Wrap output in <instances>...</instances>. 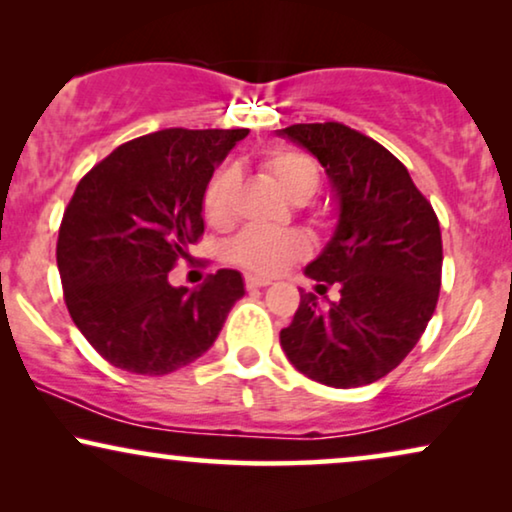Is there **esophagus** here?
Listing matches in <instances>:
<instances>
[{"label": "esophagus", "mask_w": 512, "mask_h": 512, "mask_svg": "<svg viewBox=\"0 0 512 512\" xmlns=\"http://www.w3.org/2000/svg\"><path fill=\"white\" fill-rule=\"evenodd\" d=\"M244 284H247V289H263V286H270L272 282L265 277H256V275H247L244 277Z\"/></svg>", "instance_id": "34e87169"}]
</instances>
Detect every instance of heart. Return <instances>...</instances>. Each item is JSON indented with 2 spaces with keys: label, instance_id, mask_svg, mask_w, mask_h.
Returning a JSON list of instances; mask_svg holds the SVG:
<instances>
[{
  "label": "heart",
  "instance_id": "b5f03b06",
  "mask_svg": "<svg viewBox=\"0 0 512 512\" xmlns=\"http://www.w3.org/2000/svg\"><path fill=\"white\" fill-rule=\"evenodd\" d=\"M263 172L291 202H305L317 193L321 172L303 151L282 149L261 158ZM237 177L233 170L216 172L205 193V216L212 226H226L233 216ZM230 258L258 275H279L310 251V242L296 230L249 228L230 242Z\"/></svg>",
  "mask_w": 512,
  "mask_h": 512
}]
</instances>
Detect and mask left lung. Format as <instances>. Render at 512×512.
I'll use <instances>...</instances> for the list:
<instances>
[{"label":"left lung","instance_id":"obj_1","mask_svg":"<svg viewBox=\"0 0 512 512\" xmlns=\"http://www.w3.org/2000/svg\"><path fill=\"white\" fill-rule=\"evenodd\" d=\"M319 160L335 200L331 240L307 263L317 289L338 284L321 310L300 291L279 333L286 359L314 382L352 389L391 373L433 317L443 268L438 216L396 156L342 123L277 130Z\"/></svg>","mask_w":512,"mask_h":512}]
</instances>
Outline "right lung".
Masks as SVG:
<instances>
[{
  "mask_svg": "<svg viewBox=\"0 0 512 512\" xmlns=\"http://www.w3.org/2000/svg\"><path fill=\"white\" fill-rule=\"evenodd\" d=\"M240 130L170 128L111 151L79 181L62 216L58 270L74 324L111 366L167 375L219 338L244 296L237 270L198 289L172 286L167 272L205 230L209 179Z\"/></svg>",
  "mask_w": 512,
  "mask_h": 512,
  "instance_id": "add662e5",
  "label": "right lung"
}]
</instances>
